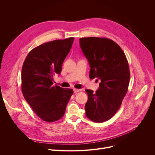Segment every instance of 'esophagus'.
Listing matches in <instances>:
<instances>
[{"instance_id":"esophagus-1","label":"esophagus","mask_w":155,"mask_h":155,"mask_svg":"<svg viewBox=\"0 0 155 155\" xmlns=\"http://www.w3.org/2000/svg\"><path fill=\"white\" fill-rule=\"evenodd\" d=\"M74 93H78V92H79L80 90H78V89H76V88H74Z\"/></svg>"}]
</instances>
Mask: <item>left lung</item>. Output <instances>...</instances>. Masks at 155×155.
Listing matches in <instances>:
<instances>
[{
  "instance_id": "1",
  "label": "left lung",
  "mask_w": 155,
  "mask_h": 155,
  "mask_svg": "<svg viewBox=\"0 0 155 155\" xmlns=\"http://www.w3.org/2000/svg\"><path fill=\"white\" fill-rule=\"evenodd\" d=\"M80 46L90 65V78L101 81L96 93L85 90L88 96L86 115L94 122L102 123L114 116L127 92L128 62L121 47L109 38H81Z\"/></svg>"
}]
</instances>
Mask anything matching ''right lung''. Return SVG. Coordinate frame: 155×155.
I'll list each match as a JSON object with an SVG mask.
<instances>
[{"label": "right lung", "instance_id": "1", "mask_svg": "<svg viewBox=\"0 0 155 155\" xmlns=\"http://www.w3.org/2000/svg\"><path fill=\"white\" fill-rule=\"evenodd\" d=\"M74 38L56 40L34 48L26 56L21 71V90L36 115L54 122L64 115L73 90L53 85V75L59 74Z\"/></svg>", "mask_w": 155, "mask_h": 155}]
</instances>
